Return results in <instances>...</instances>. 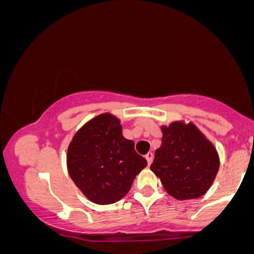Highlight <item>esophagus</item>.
Masks as SVG:
<instances>
[{
  "label": "esophagus",
  "mask_w": 254,
  "mask_h": 254,
  "mask_svg": "<svg viewBox=\"0 0 254 254\" xmlns=\"http://www.w3.org/2000/svg\"><path fill=\"white\" fill-rule=\"evenodd\" d=\"M145 159H147V161H148V165L150 166L151 162H153V159H154V154H153V153H148L147 155H145Z\"/></svg>",
  "instance_id": "1"
}]
</instances>
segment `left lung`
<instances>
[{"instance_id": "left-lung-1", "label": "left lung", "mask_w": 254, "mask_h": 254, "mask_svg": "<svg viewBox=\"0 0 254 254\" xmlns=\"http://www.w3.org/2000/svg\"><path fill=\"white\" fill-rule=\"evenodd\" d=\"M160 129L162 143L155 151L150 170L176 199L204 196L220 170L215 145L192 122L176 121Z\"/></svg>"}]
</instances>
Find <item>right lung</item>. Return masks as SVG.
I'll return each mask as SVG.
<instances>
[{
  "label": "right lung",
  "mask_w": 254,
  "mask_h": 254,
  "mask_svg": "<svg viewBox=\"0 0 254 254\" xmlns=\"http://www.w3.org/2000/svg\"><path fill=\"white\" fill-rule=\"evenodd\" d=\"M147 160L127 139L121 119L101 113L83 124L69 143L66 168L78 190L90 202L107 205L121 200L130 191Z\"/></svg>",
  "instance_id": "1"
}]
</instances>
